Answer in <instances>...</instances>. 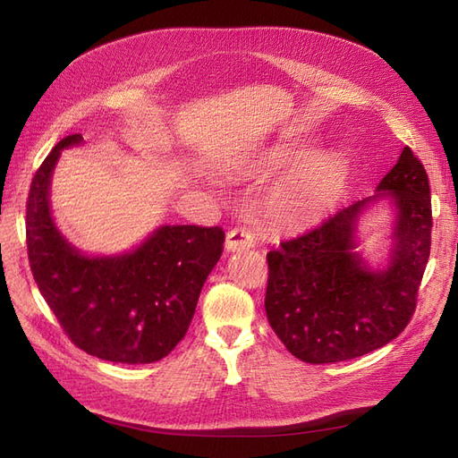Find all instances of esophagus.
<instances>
[{"label": "esophagus", "mask_w": 458, "mask_h": 458, "mask_svg": "<svg viewBox=\"0 0 458 458\" xmlns=\"http://www.w3.org/2000/svg\"><path fill=\"white\" fill-rule=\"evenodd\" d=\"M252 246H256V237L246 227H234L227 233L225 248L229 252L246 250V248H252Z\"/></svg>", "instance_id": "34e87169"}]
</instances>
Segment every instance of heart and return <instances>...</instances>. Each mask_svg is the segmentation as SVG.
I'll return each mask as SVG.
<instances>
[{
	"instance_id": "heart-1",
	"label": "heart",
	"mask_w": 458,
	"mask_h": 458,
	"mask_svg": "<svg viewBox=\"0 0 458 458\" xmlns=\"http://www.w3.org/2000/svg\"><path fill=\"white\" fill-rule=\"evenodd\" d=\"M303 150L275 148L263 164L267 170L286 168ZM348 177V160L340 152H318L301 160L267 197V216L281 229H301L321 219L335 204Z\"/></svg>"
}]
</instances>
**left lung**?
I'll list each match as a JSON object with an SVG mask.
<instances>
[{
	"instance_id": "left-lung-1",
	"label": "left lung",
	"mask_w": 458,
	"mask_h": 458,
	"mask_svg": "<svg viewBox=\"0 0 458 458\" xmlns=\"http://www.w3.org/2000/svg\"><path fill=\"white\" fill-rule=\"evenodd\" d=\"M377 189V196H390L398 210L387 270L370 272L352 252L356 219L376 197L342 208L267 252V321L303 363H338L378 350L405 330L417 310L432 244L428 174L405 147Z\"/></svg>"
}]
</instances>
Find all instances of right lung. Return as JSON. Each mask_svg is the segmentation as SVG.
<instances>
[{
    "label": "right lung",
    "mask_w": 458,
    "mask_h": 458,
    "mask_svg": "<svg viewBox=\"0 0 458 458\" xmlns=\"http://www.w3.org/2000/svg\"><path fill=\"white\" fill-rule=\"evenodd\" d=\"M61 140L32 177L26 246L34 281L76 348L105 361L155 363L183 340L200 290L224 252L221 227L164 225L133 252L89 258L68 244L49 212Z\"/></svg>",
    "instance_id": "add662e5"
}]
</instances>
